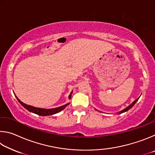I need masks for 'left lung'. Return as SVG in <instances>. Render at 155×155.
<instances>
[{
    "label": "left lung",
    "instance_id": "1",
    "mask_svg": "<svg viewBox=\"0 0 155 155\" xmlns=\"http://www.w3.org/2000/svg\"><path fill=\"white\" fill-rule=\"evenodd\" d=\"M138 99H139V98H137V99H136L135 100V101H133V103H132V104H130V105L129 106H128V107H127V108H125L124 109H123L122 110V111H120V113H119V114H122V113H124V112H126V111H128V110H129L130 108H131V107H132L133 105H134V104L136 103V102H137V101H138Z\"/></svg>",
    "mask_w": 155,
    "mask_h": 155
}]
</instances>
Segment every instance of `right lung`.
Here are the masks:
<instances>
[{
    "label": "right lung",
    "mask_w": 155,
    "mask_h": 155,
    "mask_svg": "<svg viewBox=\"0 0 155 155\" xmlns=\"http://www.w3.org/2000/svg\"><path fill=\"white\" fill-rule=\"evenodd\" d=\"M72 93V91L71 92V94H70V95H69V98H71ZM16 98L18 99V102H19V103L21 104H22V105L24 107L25 109H27L28 111H29L32 112V113H34V114H38V115H42V116H46V115H51L55 114H57V113H58L59 111H62L63 109H64L65 107H66L68 105V104H69V103H68L66 104H65V105H63L61 107H57V108L46 109L38 108V107H35L28 105V104H25V103H23L22 101H20V100L17 98V96H16Z\"/></svg>",
    "instance_id": "obj_1"
}]
</instances>
